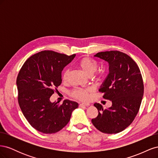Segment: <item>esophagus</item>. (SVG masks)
I'll use <instances>...</instances> for the list:
<instances>
[{"mask_svg": "<svg viewBox=\"0 0 158 158\" xmlns=\"http://www.w3.org/2000/svg\"><path fill=\"white\" fill-rule=\"evenodd\" d=\"M89 103H82L80 104V107H88L89 106Z\"/></svg>", "mask_w": 158, "mask_h": 158, "instance_id": "esophagus-1", "label": "esophagus"}]
</instances>
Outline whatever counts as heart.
Returning <instances> with one entry per match:
<instances>
[{
  "label": "heart",
  "mask_w": 158,
  "mask_h": 158,
  "mask_svg": "<svg viewBox=\"0 0 158 158\" xmlns=\"http://www.w3.org/2000/svg\"><path fill=\"white\" fill-rule=\"evenodd\" d=\"M79 68L82 70L83 73L87 75L88 77H92L94 75V74L95 73V71L97 70L98 68V64L96 63V61H95L92 59L89 58L88 56H85L81 59L78 64ZM102 74H99L98 76H101ZM69 76V70L68 69L65 70L63 75H62V80L63 82H66L68 80ZM98 77L96 79H99ZM91 90L89 89H80L77 88L74 89L73 92H71V95L76 99L80 100H83V101H86L90 96Z\"/></svg>",
  "instance_id": "1"
}]
</instances>
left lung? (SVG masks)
<instances>
[{"label": "left lung", "instance_id": "8db88e82", "mask_svg": "<svg viewBox=\"0 0 158 158\" xmlns=\"http://www.w3.org/2000/svg\"><path fill=\"white\" fill-rule=\"evenodd\" d=\"M94 56L109 64V74L99 91L112 106L103 109L101 104L94 103L98 115L92 122L102 132L118 133L131 125L139 111L144 95L140 70L131 57L120 51L100 52Z\"/></svg>", "mask_w": 158, "mask_h": 158}]
</instances>
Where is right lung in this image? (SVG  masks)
Listing matches in <instances>:
<instances>
[{
	"instance_id": "obj_1",
	"label": "right lung",
	"mask_w": 158,
	"mask_h": 158,
	"mask_svg": "<svg viewBox=\"0 0 158 158\" xmlns=\"http://www.w3.org/2000/svg\"><path fill=\"white\" fill-rule=\"evenodd\" d=\"M70 56L44 51L31 56L19 72L16 85L18 103L32 127L44 134L59 132L69 122L78 103L66 99L51 102L54 88L62 83V71L74 59Z\"/></svg>"
}]
</instances>
